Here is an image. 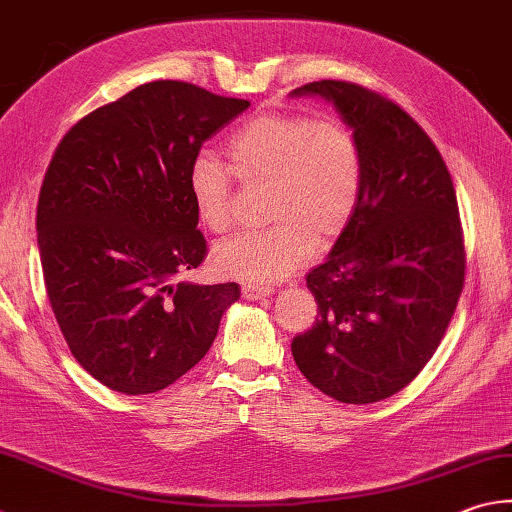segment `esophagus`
<instances>
[{
	"instance_id": "obj_1",
	"label": "esophagus",
	"mask_w": 512,
	"mask_h": 512,
	"mask_svg": "<svg viewBox=\"0 0 512 512\" xmlns=\"http://www.w3.org/2000/svg\"><path fill=\"white\" fill-rule=\"evenodd\" d=\"M274 292L272 285H263V283H245L243 285V298L247 301H258V298H265Z\"/></svg>"
}]
</instances>
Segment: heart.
<instances>
[{"mask_svg": "<svg viewBox=\"0 0 512 512\" xmlns=\"http://www.w3.org/2000/svg\"><path fill=\"white\" fill-rule=\"evenodd\" d=\"M227 167L240 185H267V220L274 225L220 243L214 265L249 283L281 281L310 260L321 243L350 227L363 191V151L354 131L305 113H267L227 140ZM189 194L200 223L223 234L234 225V182L223 165L198 158Z\"/></svg>", "mask_w": 512, "mask_h": 512, "instance_id": "heart-1", "label": "heart"}]
</instances>
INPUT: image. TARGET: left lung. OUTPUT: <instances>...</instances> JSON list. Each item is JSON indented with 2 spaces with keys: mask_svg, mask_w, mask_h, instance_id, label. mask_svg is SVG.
Instances as JSON below:
<instances>
[{
  "mask_svg": "<svg viewBox=\"0 0 512 512\" xmlns=\"http://www.w3.org/2000/svg\"><path fill=\"white\" fill-rule=\"evenodd\" d=\"M321 95L363 151V191L350 227L307 274L318 316L292 341L298 370L341 403L397 394L437 352L464 289L466 252L455 187L410 115L365 86L321 80Z\"/></svg>",
  "mask_w": 512,
  "mask_h": 512,
  "instance_id": "1",
  "label": "left lung"
}]
</instances>
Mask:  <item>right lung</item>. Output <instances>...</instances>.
Listing matches in <instances>:
<instances>
[{"label": "right lung", "instance_id": "1", "mask_svg": "<svg viewBox=\"0 0 512 512\" xmlns=\"http://www.w3.org/2000/svg\"><path fill=\"white\" fill-rule=\"evenodd\" d=\"M247 106L189 82H147L57 144L35 223L44 285L71 354L106 388L165 390L209 352L240 298L236 283L180 276L207 256L189 169Z\"/></svg>", "mask_w": 512, "mask_h": 512}]
</instances>
